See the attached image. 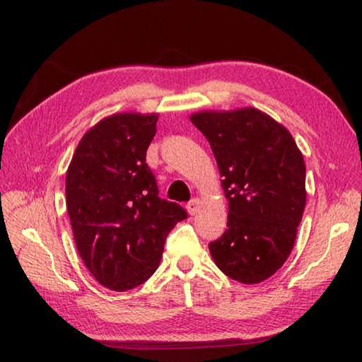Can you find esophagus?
Segmentation results:
<instances>
[{
	"instance_id": "obj_1",
	"label": "esophagus",
	"mask_w": 362,
	"mask_h": 362,
	"mask_svg": "<svg viewBox=\"0 0 362 362\" xmlns=\"http://www.w3.org/2000/svg\"><path fill=\"white\" fill-rule=\"evenodd\" d=\"M199 204H201V201L198 199V198H193L192 201H189V203L187 204V211L192 214V216H194L196 212L199 211Z\"/></svg>"
}]
</instances>
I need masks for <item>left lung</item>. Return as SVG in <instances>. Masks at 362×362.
<instances>
[{
  "label": "left lung",
  "instance_id": "left-lung-1",
  "mask_svg": "<svg viewBox=\"0 0 362 362\" xmlns=\"http://www.w3.org/2000/svg\"><path fill=\"white\" fill-rule=\"evenodd\" d=\"M216 156L228 199V228L209 243L216 265L243 284L283 267L303 216L305 161L291 132L255 108L192 118Z\"/></svg>",
  "mask_w": 362,
  "mask_h": 362
}]
</instances>
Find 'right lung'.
Masks as SVG:
<instances>
[{"mask_svg": "<svg viewBox=\"0 0 362 362\" xmlns=\"http://www.w3.org/2000/svg\"><path fill=\"white\" fill-rule=\"evenodd\" d=\"M158 115H112L84 134L66 170V209L90 274L129 291L156 272L169 231L188 217L159 198L146 150Z\"/></svg>", "mask_w": 362, "mask_h": 362, "instance_id": "right-lung-1", "label": "right lung"}]
</instances>
